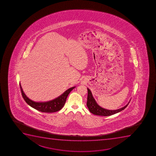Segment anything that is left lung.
<instances>
[{"label":"left lung","mask_w":156,"mask_h":156,"mask_svg":"<svg viewBox=\"0 0 156 156\" xmlns=\"http://www.w3.org/2000/svg\"><path fill=\"white\" fill-rule=\"evenodd\" d=\"M88 90V96H87V106L88 107V109L90 112L93 114L97 115L107 116L112 115L113 114H115L120 111L125 109L126 107L128 106V104L129 102L125 106L122 108H120L117 110H108L102 108L96 102V100H94L93 97V94L90 89L87 88Z\"/></svg>","instance_id":"1"}]
</instances>
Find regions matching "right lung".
Masks as SVG:
<instances>
[{
  "instance_id": "1",
  "label": "right lung",
  "mask_w": 156,
  "mask_h": 156,
  "mask_svg": "<svg viewBox=\"0 0 156 156\" xmlns=\"http://www.w3.org/2000/svg\"><path fill=\"white\" fill-rule=\"evenodd\" d=\"M22 95L25 101L31 107L42 112L52 113L59 111L63 107L66 101V98L69 93L75 87L69 88L66 91L57 98L46 102H36L29 99L25 94L20 83Z\"/></svg>"
}]
</instances>
